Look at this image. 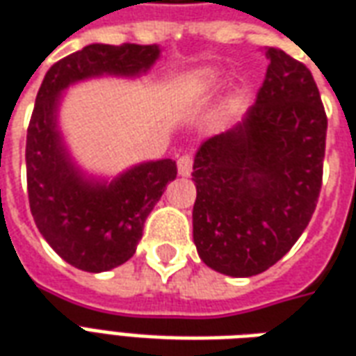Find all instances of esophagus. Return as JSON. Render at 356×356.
<instances>
[{
    "label": "esophagus",
    "mask_w": 356,
    "mask_h": 356,
    "mask_svg": "<svg viewBox=\"0 0 356 356\" xmlns=\"http://www.w3.org/2000/svg\"><path fill=\"white\" fill-rule=\"evenodd\" d=\"M177 171L181 177H188L191 171H193V156L191 154H183L177 160Z\"/></svg>",
    "instance_id": "1"
}]
</instances>
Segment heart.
Listing matches in <instances>:
<instances>
[{
    "label": "heart",
    "instance_id": "1",
    "mask_svg": "<svg viewBox=\"0 0 356 356\" xmlns=\"http://www.w3.org/2000/svg\"><path fill=\"white\" fill-rule=\"evenodd\" d=\"M219 74L216 72H206V74H202L200 78L196 80V88H198V91L200 93H209V91H213V89L219 86Z\"/></svg>",
    "mask_w": 356,
    "mask_h": 356
}]
</instances>
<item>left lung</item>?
Returning a JSON list of instances; mask_svg holds the SVG:
<instances>
[{"label":"left lung","mask_w":356,"mask_h":356,"mask_svg":"<svg viewBox=\"0 0 356 356\" xmlns=\"http://www.w3.org/2000/svg\"><path fill=\"white\" fill-rule=\"evenodd\" d=\"M254 106L194 156L193 238L200 259L234 278L259 275L298 242L318 202L326 112L305 65L267 47Z\"/></svg>","instance_id":"1"}]
</instances>
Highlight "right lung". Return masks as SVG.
<instances>
[{
  "label": "right lung",
  "instance_id": "1",
  "mask_svg": "<svg viewBox=\"0 0 356 356\" xmlns=\"http://www.w3.org/2000/svg\"><path fill=\"white\" fill-rule=\"evenodd\" d=\"M158 45L91 43L51 66L35 97L26 135V181L35 227L72 267L102 273L133 257L148 213L177 177L170 158L133 165L114 179L74 162L58 125L63 95L78 81L139 78L160 58Z\"/></svg>",
  "mask_w": 356,
  "mask_h": 356
}]
</instances>
